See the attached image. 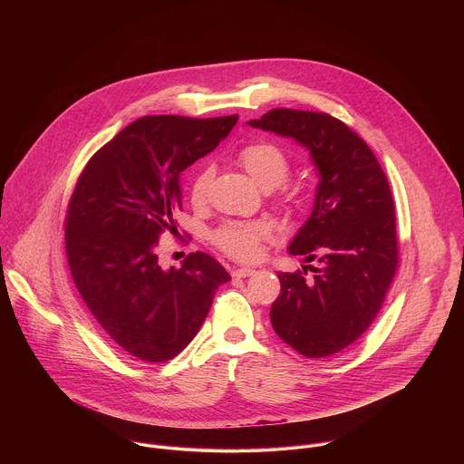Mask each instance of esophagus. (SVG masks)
Returning a JSON list of instances; mask_svg holds the SVG:
<instances>
[{
  "mask_svg": "<svg viewBox=\"0 0 464 464\" xmlns=\"http://www.w3.org/2000/svg\"><path fill=\"white\" fill-rule=\"evenodd\" d=\"M254 273H256L254 267H237V269L232 271V275L237 276V278H246V276H250V275H254Z\"/></svg>",
  "mask_w": 464,
  "mask_h": 464,
  "instance_id": "obj_1",
  "label": "esophagus"
}]
</instances>
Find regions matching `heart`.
<instances>
[{
	"label": "heart",
	"instance_id": "b5f03b06",
	"mask_svg": "<svg viewBox=\"0 0 464 464\" xmlns=\"http://www.w3.org/2000/svg\"><path fill=\"white\" fill-rule=\"evenodd\" d=\"M237 162L265 191L280 188L291 171L285 151L267 140L245 146L237 153ZM212 179L214 168L210 164H201L189 186V197L195 205L205 203ZM269 237V227L261 221H227L214 232V243L237 259H256L261 252L263 241Z\"/></svg>",
	"mask_w": 464,
	"mask_h": 464
}]
</instances>
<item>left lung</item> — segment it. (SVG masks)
<instances>
[{
	"instance_id": "1",
	"label": "left lung",
	"mask_w": 464,
	"mask_h": 464,
	"mask_svg": "<svg viewBox=\"0 0 464 464\" xmlns=\"http://www.w3.org/2000/svg\"><path fill=\"white\" fill-rule=\"evenodd\" d=\"M250 127L295 139L320 175L313 212L287 252L318 266L278 273L280 295L269 318L298 353L329 357L372 325L398 265L395 205L370 146L324 112L275 109Z\"/></svg>"
}]
</instances>
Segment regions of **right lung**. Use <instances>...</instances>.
I'll list each match as a JSON object with an SVG mask.
<instances>
[{"mask_svg":"<svg viewBox=\"0 0 464 464\" xmlns=\"http://www.w3.org/2000/svg\"><path fill=\"white\" fill-rule=\"evenodd\" d=\"M237 116H146L100 148L82 171L66 216L72 280L98 327L144 362L179 355L198 334L216 289L230 280L210 256L162 269L155 248L177 228L180 173L210 153Z\"/></svg>","mask_w":464,"mask_h":464,"instance_id":"add662e5","label":"right lung"}]
</instances>
